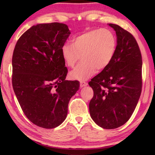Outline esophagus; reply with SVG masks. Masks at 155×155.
I'll return each mask as SVG.
<instances>
[{
	"label": "esophagus",
	"mask_w": 155,
	"mask_h": 155,
	"mask_svg": "<svg viewBox=\"0 0 155 155\" xmlns=\"http://www.w3.org/2000/svg\"><path fill=\"white\" fill-rule=\"evenodd\" d=\"M87 85V83H86V82H81V83H80V86H81V88L86 87Z\"/></svg>",
	"instance_id": "1"
}]
</instances>
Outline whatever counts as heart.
Here are the masks:
<instances>
[{
    "mask_svg": "<svg viewBox=\"0 0 155 155\" xmlns=\"http://www.w3.org/2000/svg\"><path fill=\"white\" fill-rule=\"evenodd\" d=\"M116 50L117 39L113 32L106 28L93 29L77 36L72 43L65 42L61 47V54L68 67H73L81 55L83 61L71 71V77L83 81L97 70L106 68L113 60Z\"/></svg>",
    "mask_w": 155,
    "mask_h": 155,
    "instance_id": "b5f03b06",
    "label": "heart"
}]
</instances>
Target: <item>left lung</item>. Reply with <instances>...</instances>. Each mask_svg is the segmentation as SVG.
<instances>
[{
    "instance_id": "1",
    "label": "left lung",
    "mask_w": 155,
    "mask_h": 155,
    "mask_svg": "<svg viewBox=\"0 0 155 155\" xmlns=\"http://www.w3.org/2000/svg\"><path fill=\"white\" fill-rule=\"evenodd\" d=\"M116 32L113 60L88 83L94 91L89 103L92 119L105 129L125 124L139 102L142 90V57L133 36L120 26L108 24Z\"/></svg>"
}]
</instances>
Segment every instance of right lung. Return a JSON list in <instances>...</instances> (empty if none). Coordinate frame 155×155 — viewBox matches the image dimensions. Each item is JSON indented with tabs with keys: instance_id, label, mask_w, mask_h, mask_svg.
Listing matches in <instances>:
<instances>
[{
	"instance_id": "1",
	"label": "right lung",
	"mask_w": 155,
	"mask_h": 155,
	"mask_svg": "<svg viewBox=\"0 0 155 155\" xmlns=\"http://www.w3.org/2000/svg\"><path fill=\"white\" fill-rule=\"evenodd\" d=\"M71 32L63 23L38 24L26 31L13 52L12 87L23 113L32 123L53 128L63 123L78 81H66L61 47Z\"/></svg>"
}]
</instances>
